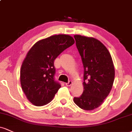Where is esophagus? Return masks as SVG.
I'll use <instances>...</instances> for the list:
<instances>
[{"mask_svg": "<svg viewBox=\"0 0 132 132\" xmlns=\"http://www.w3.org/2000/svg\"><path fill=\"white\" fill-rule=\"evenodd\" d=\"M72 84V82L71 81V80H69V81L68 82V83H66V86H71Z\"/></svg>", "mask_w": 132, "mask_h": 132, "instance_id": "1", "label": "esophagus"}]
</instances>
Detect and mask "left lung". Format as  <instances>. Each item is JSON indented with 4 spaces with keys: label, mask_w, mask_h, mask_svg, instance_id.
<instances>
[{
    "label": "left lung",
    "mask_w": 132,
    "mask_h": 132,
    "mask_svg": "<svg viewBox=\"0 0 132 132\" xmlns=\"http://www.w3.org/2000/svg\"><path fill=\"white\" fill-rule=\"evenodd\" d=\"M84 66V92L74 102L84 110L97 108L108 96L113 85L115 70L111 54L100 41L74 35Z\"/></svg>",
    "instance_id": "8db88e82"
}]
</instances>
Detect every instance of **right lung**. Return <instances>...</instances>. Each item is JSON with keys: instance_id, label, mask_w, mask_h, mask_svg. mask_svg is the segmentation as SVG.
Here are the masks:
<instances>
[{"instance_id": "add662e5", "label": "right lung", "mask_w": 132, "mask_h": 132, "mask_svg": "<svg viewBox=\"0 0 132 132\" xmlns=\"http://www.w3.org/2000/svg\"><path fill=\"white\" fill-rule=\"evenodd\" d=\"M75 41L66 34L54 35L39 40L28 51L20 69L21 88L35 106L48 104L61 87L54 79V61Z\"/></svg>"}]
</instances>
